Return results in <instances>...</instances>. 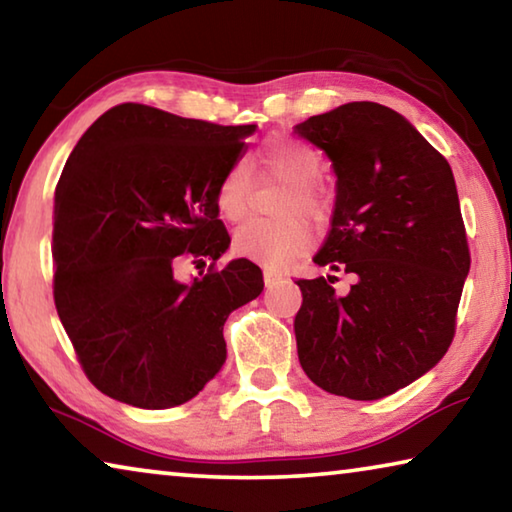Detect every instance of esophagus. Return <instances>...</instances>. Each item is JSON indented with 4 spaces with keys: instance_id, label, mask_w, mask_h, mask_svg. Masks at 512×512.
Instances as JSON below:
<instances>
[{
    "instance_id": "esophagus-1",
    "label": "esophagus",
    "mask_w": 512,
    "mask_h": 512,
    "mask_svg": "<svg viewBox=\"0 0 512 512\" xmlns=\"http://www.w3.org/2000/svg\"><path fill=\"white\" fill-rule=\"evenodd\" d=\"M282 280V273L275 271V268H264V284L266 287H273L275 282Z\"/></svg>"
}]
</instances>
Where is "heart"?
<instances>
[{
    "mask_svg": "<svg viewBox=\"0 0 512 512\" xmlns=\"http://www.w3.org/2000/svg\"><path fill=\"white\" fill-rule=\"evenodd\" d=\"M255 164L264 176L287 183V192L277 205L282 219H248L241 223L232 235V250L239 257L255 259L266 266H284L305 253L314 241V230L305 216L316 225H325L332 214V201L318 183L325 162L311 144L293 137H275L257 151ZM250 192L253 173L248 164L232 162L214 187V207L221 219L239 221L248 210Z\"/></svg>",
    "mask_w": 512,
    "mask_h": 512,
    "instance_id": "obj_1",
    "label": "heart"
}]
</instances>
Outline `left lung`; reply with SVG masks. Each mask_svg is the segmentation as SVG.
<instances>
[{
	"instance_id": "1",
	"label": "left lung",
	"mask_w": 512,
	"mask_h": 512,
	"mask_svg": "<svg viewBox=\"0 0 512 512\" xmlns=\"http://www.w3.org/2000/svg\"><path fill=\"white\" fill-rule=\"evenodd\" d=\"M336 171L332 230L314 262L352 275L298 280V359L327 393L379 400L445 357L470 271L454 173L395 110L352 101L296 126Z\"/></svg>"
}]
</instances>
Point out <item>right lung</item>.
I'll list each match as a JSON object with an SVG mask.
<instances>
[{"label":"right lung","mask_w":512,"mask_h":512,"mask_svg":"<svg viewBox=\"0 0 512 512\" xmlns=\"http://www.w3.org/2000/svg\"><path fill=\"white\" fill-rule=\"evenodd\" d=\"M253 131L119 103L67 158L54 198V302L85 377L112 400H192L225 363V318L262 293L248 259L216 266L230 235L214 187ZM187 258L211 259L189 285L175 277Z\"/></svg>","instance_id":"obj_1"}]
</instances>
